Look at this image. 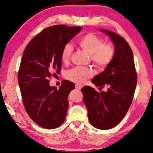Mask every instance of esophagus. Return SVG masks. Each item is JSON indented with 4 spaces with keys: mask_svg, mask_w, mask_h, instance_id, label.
Instances as JSON below:
<instances>
[{
    "mask_svg": "<svg viewBox=\"0 0 153 153\" xmlns=\"http://www.w3.org/2000/svg\"><path fill=\"white\" fill-rule=\"evenodd\" d=\"M82 87V86L81 85H79V84H76V89H81Z\"/></svg>",
    "mask_w": 153,
    "mask_h": 153,
    "instance_id": "esophagus-1",
    "label": "esophagus"
}]
</instances>
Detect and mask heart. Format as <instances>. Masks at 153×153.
I'll return each instance as SVG.
<instances>
[{
	"instance_id": "heart-1",
	"label": "heart",
	"mask_w": 153,
	"mask_h": 153,
	"mask_svg": "<svg viewBox=\"0 0 153 153\" xmlns=\"http://www.w3.org/2000/svg\"><path fill=\"white\" fill-rule=\"evenodd\" d=\"M81 49L88 53L94 66L100 70H104L113 62L116 55V48L113 43L104 42L102 36L94 33L84 34L77 41ZM73 47L69 44L63 46L61 51L62 62L68 63L71 57ZM93 76V71L87 67H74L66 72L65 77L73 82L81 84Z\"/></svg>"
}]
</instances>
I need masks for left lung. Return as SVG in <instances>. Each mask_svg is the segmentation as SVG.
Instances as JSON below:
<instances>
[{
  "label": "left lung",
  "instance_id": "8db88e82",
  "mask_svg": "<svg viewBox=\"0 0 153 153\" xmlns=\"http://www.w3.org/2000/svg\"><path fill=\"white\" fill-rule=\"evenodd\" d=\"M102 31L114 44L116 55L105 71L91 82L100 89L106 86L107 91L99 93L89 86L81 91L90 123L100 130H109L117 126L128 112L136 89L137 74L132 49L126 39L109 30Z\"/></svg>",
  "mask_w": 153,
  "mask_h": 153
}]
</instances>
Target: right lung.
Here are the masks:
<instances>
[{
  "label": "right lung",
  "instance_id": "right-lung-1",
  "mask_svg": "<svg viewBox=\"0 0 153 153\" xmlns=\"http://www.w3.org/2000/svg\"><path fill=\"white\" fill-rule=\"evenodd\" d=\"M81 27L55 25L46 27L27 45L18 72V82L25 109L42 128H58L66 119L68 96L74 83L62 81L59 89L49 85L51 77L59 74L60 55L64 45L80 31Z\"/></svg>",
  "mask_w": 153,
  "mask_h": 153
}]
</instances>
